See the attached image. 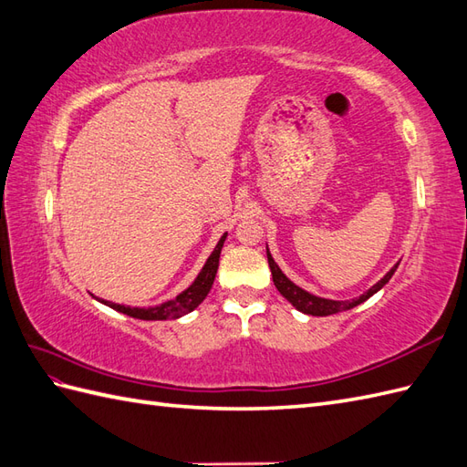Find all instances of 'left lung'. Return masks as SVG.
Returning <instances> with one entry per match:
<instances>
[{
  "instance_id": "1",
  "label": "left lung",
  "mask_w": 467,
  "mask_h": 467,
  "mask_svg": "<svg viewBox=\"0 0 467 467\" xmlns=\"http://www.w3.org/2000/svg\"><path fill=\"white\" fill-rule=\"evenodd\" d=\"M266 256H268L270 273H273L275 286L278 288L280 295H283L296 310H300L302 314H310V317H328V314L344 312V310H350V308H354L358 305H362V302H366L368 298L374 296L376 292L380 290L384 285H388V280L392 278V275L396 273V268L400 265V263H396L380 280H378L374 286H370L366 292H362V295L358 296V298H352V300H332V298H322V296L312 295V292L300 288L298 285L292 283V280L275 263V258H273V254H270L268 246H266Z\"/></svg>"
}]
</instances>
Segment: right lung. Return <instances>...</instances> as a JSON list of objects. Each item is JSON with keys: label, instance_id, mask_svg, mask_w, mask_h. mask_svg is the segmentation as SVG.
<instances>
[{"label": "right lung", "instance_id": "right-lung-1", "mask_svg": "<svg viewBox=\"0 0 467 467\" xmlns=\"http://www.w3.org/2000/svg\"><path fill=\"white\" fill-rule=\"evenodd\" d=\"M226 234H229V233H224L219 238V243H216L214 251L211 253V256L207 258V263H204V266L201 268V273L197 275V278L192 280V285L189 288H184L181 295H177L175 298L165 300V302H161V305L149 306V308L115 305V302L103 300V298H97V300H99L101 305L109 306V308L121 312V314H127V317L137 318V320H175V318L184 317V314H189V312L197 308L211 292L214 276H216V270H219V258H221V251H223Z\"/></svg>", "mask_w": 467, "mask_h": 467}]
</instances>
